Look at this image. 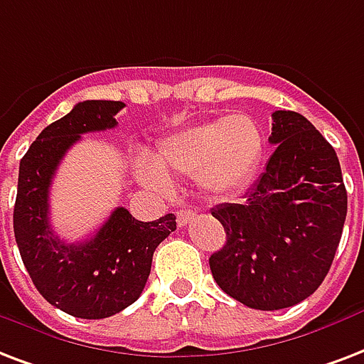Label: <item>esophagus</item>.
Returning <instances> with one entry per match:
<instances>
[{"label":"esophagus","mask_w":364,"mask_h":364,"mask_svg":"<svg viewBox=\"0 0 364 364\" xmlns=\"http://www.w3.org/2000/svg\"><path fill=\"white\" fill-rule=\"evenodd\" d=\"M194 210L193 208H181V210H177L176 215H177V225L183 227V225H187L188 221L194 218Z\"/></svg>","instance_id":"esophagus-1"}]
</instances>
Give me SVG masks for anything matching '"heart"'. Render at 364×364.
<instances>
[{
  "mask_svg": "<svg viewBox=\"0 0 364 364\" xmlns=\"http://www.w3.org/2000/svg\"><path fill=\"white\" fill-rule=\"evenodd\" d=\"M263 154L262 129L250 116L187 127L158 145L156 164L139 162L137 177L146 187L168 191V176L196 177L212 194H229L248 181Z\"/></svg>",
  "mask_w": 364,
  "mask_h": 364,
  "instance_id": "obj_1",
  "label": "heart"
}]
</instances>
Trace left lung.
<instances>
[{
	"mask_svg": "<svg viewBox=\"0 0 364 364\" xmlns=\"http://www.w3.org/2000/svg\"><path fill=\"white\" fill-rule=\"evenodd\" d=\"M267 168L240 204L212 215L227 242L212 254L219 288L252 309L274 311L309 298L342 238L348 193L336 151L305 116L273 112Z\"/></svg>",
	"mask_w": 364,
	"mask_h": 364,
	"instance_id": "1",
	"label": "left lung"
}]
</instances>
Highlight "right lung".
Returning <instances> with one entry per match:
<instances>
[{"label": "right lung", "instance_id": "add662e5", "mask_svg": "<svg viewBox=\"0 0 364 364\" xmlns=\"http://www.w3.org/2000/svg\"><path fill=\"white\" fill-rule=\"evenodd\" d=\"M120 101L77 102L36 137L18 168L13 229L22 263L38 292L60 311L80 318L112 317L141 296L152 254L176 231V215L137 221L116 208L93 237L60 240L49 223V187L60 160L83 133L116 127Z\"/></svg>", "mask_w": 364, "mask_h": 364}]
</instances>
